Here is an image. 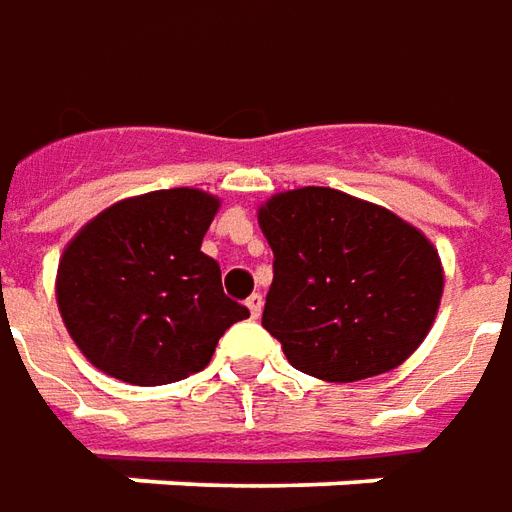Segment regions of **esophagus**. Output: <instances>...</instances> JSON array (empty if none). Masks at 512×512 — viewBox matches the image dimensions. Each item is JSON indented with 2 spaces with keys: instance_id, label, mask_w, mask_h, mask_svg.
Segmentation results:
<instances>
[{
  "instance_id": "esophagus-1",
  "label": "esophagus",
  "mask_w": 512,
  "mask_h": 512,
  "mask_svg": "<svg viewBox=\"0 0 512 512\" xmlns=\"http://www.w3.org/2000/svg\"><path fill=\"white\" fill-rule=\"evenodd\" d=\"M246 308H249L252 319H257V316H260V311H263V294H252V297L246 300Z\"/></svg>"
}]
</instances>
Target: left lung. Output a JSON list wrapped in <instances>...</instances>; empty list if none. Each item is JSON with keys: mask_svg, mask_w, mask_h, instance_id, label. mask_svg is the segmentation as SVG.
<instances>
[{"mask_svg": "<svg viewBox=\"0 0 512 512\" xmlns=\"http://www.w3.org/2000/svg\"><path fill=\"white\" fill-rule=\"evenodd\" d=\"M274 252L263 328L300 373L350 384L401 367L443 300L434 243L373 201L333 187L274 193L257 207Z\"/></svg>", "mask_w": 512, "mask_h": 512, "instance_id": "1", "label": "left lung"}]
</instances>
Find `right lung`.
Instances as JSON below:
<instances>
[{
    "instance_id": "add662e5",
    "label": "right lung",
    "mask_w": 512,
    "mask_h": 512,
    "mask_svg": "<svg viewBox=\"0 0 512 512\" xmlns=\"http://www.w3.org/2000/svg\"><path fill=\"white\" fill-rule=\"evenodd\" d=\"M221 198L154 190L97 212L66 243L55 302L100 373L134 387L173 384L210 364L224 330L249 316L201 252Z\"/></svg>"
}]
</instances>
